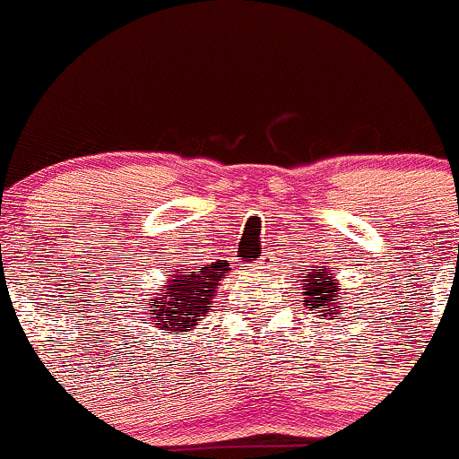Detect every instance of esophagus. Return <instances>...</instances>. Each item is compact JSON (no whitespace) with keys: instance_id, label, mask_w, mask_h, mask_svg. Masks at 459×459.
<instances>
[{"instance_id":"obj_1","label":"esophagus","mask_w":459,"mask_h":459,"mask_svg":"<svg viewBox=\"0 0 459 459\" xmlns=\"http://www.w3.org/2000/svg\"><path fill=\"white\" fill-rule=\"evenodd\" d=\"M268 266H271V259H268L266 253H264V255L255 262V268H268Z\"/></svg>"}]
</instances>
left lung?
Segmentation results:
<instances>
[{"label": "left lung", "mask_w": 459, "mask_h": 459, "mask_svg": "<svg viewBox=\"0 0 459 459\" xmlns=\"http://www.w3.org/2000/svg\"><path fill=\"white\" fill-rule=\"evenodd\" d=\"M302 302L308 311H316L319 319H340L342 293L337 280L324 266L308 268V275L302 286Z\"/></svg>", "instance_id": "1"}]
</instances>
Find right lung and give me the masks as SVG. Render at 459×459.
Returning a JSON list of instances; mask_svg holds the SVG:
<instances>
[{"label": "right lung", "mask_w": 459, "mask_h": 459, "mask_svg": "<svg viewBox=\"0 0 459 459\" xmlns=\"http://www.w3.org/2000/svg\"><path fill=\"white\" fill-rule=\"evenodd\" d=\"M230 271L226 259L212 264H184V268L169 266L170 280L160 286V293L143 304L142 324L170 335H184L193 331L197 322L211 313V299L220 286L224 273Z\"/></svg>", "instance_id": "right-lung-1"}]
</instances>
